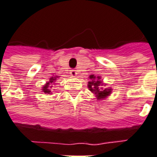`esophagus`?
I'll return each instance as SVG.
<instances>
[{
  "instance_id": "obj_1",
  "label": "esophagus",
  "mask_w": 157,
  "mask_h": 157,
  "mask_svg": "<svg viewBox=\"0 0 157 157\" xmlns=\"http://www.w3.org/2000/svg\"><path fill=\"white\" fill-rule=\"evenodd\" d=\"M70 74H71V75H72V76H75V75H77V72H76V71H75V70L72 69V70H71Z\"/></svg>"
}]
</instances>
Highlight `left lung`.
<instances>
[{"mask_svg":"<svg viewBox=\"0 0 157 157\" xmlns=\"http://www.w3.org/2000/svg\"><path fill=\"white\" fill-rule=\"evenodd\" d=\"M90 79H91V82H88V88L91 92L96 94L97 99H103L105 96L110 95L111 89H102V87H101V85H103L101 81V77L90 75Z\"/></svg>","mask_w":157,"mask_h":157,"instance_id":"left-lung-1","label":"left lung"}]
</instances>
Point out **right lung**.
Listing matches in <instances>:
<instances>
[{"mask_svg":"<svg viewBox=\"0 0 157 157\" xmlns=\"http://www.w3.org/2000/svg\"><path fill=\"white\" fill-rule=\"evenodd\" d=\"M56 78V77H52V78L50 79V82H48V83H46V86H43V91H44L45 93L51 94V90L49 89V85L53 83V82H55Z\"/></svg>","mask_w":157,"mask_h":157,"instance_id":"right-lung-1","label":"right lung"}]
</instances>
